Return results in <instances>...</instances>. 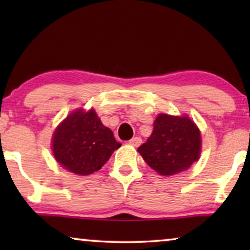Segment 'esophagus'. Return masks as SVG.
<instances>
[{"label":"esophagus","mask_w":250,"mask_h":250,"mask_svg":"<svg viewBox=\"0 0 250 250\" xmlns=\"http://www.w3.org/2000/svg\"><path fill=\"white\" fill-rule=\"evenodd\" d=\"M141 143H142V139L140 138V136H135V138H133V139H131L128 141V145H131L133 146H141Z\"/></svg>","instance_id":"34e87169"}]
</instances>
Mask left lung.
I'll return each instance as SVG.
<instances>
[{
  "instance_id": "left-lung-1",
  "label": "left lung",
  "mask_w": 250,
  "mask_h": 250,
  "mask_svg": "<svg viewBox=\"0 0 250 250\" xmlns=\"http://www.w3.org/2000/svg\"><path fill=\"white\" fill-rule=\"evenodd\" d=\"M138 151L160 175H174L199 159L200 131L188 116L160 114L153 122L152 134Z\"/></svg>"
}]
</instances>
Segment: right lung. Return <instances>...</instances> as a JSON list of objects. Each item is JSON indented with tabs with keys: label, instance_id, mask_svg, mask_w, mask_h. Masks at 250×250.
Wrapping results in <instances>:
<instances>
[{
	"label": "right lung",
	"instance_id": "1",
	"mask_svg": "<svg viewBox=\"0 0 250 250\" xmlns=\"http://www.w3.org/2000/svg\"><path fill=\"white\" fill-rule=\"evenodd\" d=\"M121 146L94 109L71 112L56 128L52 138L54 158L61 167L78 175H90L108 162Z\"/></svg>",
	"mask_w": 250,
	"mask_h": 250
}]
</instances>
